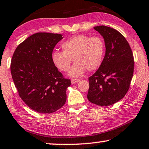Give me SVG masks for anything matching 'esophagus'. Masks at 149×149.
<instances>
[{
    "mask_svg": "<svg viewBox=\"0 0 149 149\" xmlns=\"http://www.w3.org/2000/svg\"><path fill=\"white\" fill-rule=\"evenodd\" d=\"M71 83H72V84H75V83L80 82V80H79V79H71Z\"/></svg>",
    "mask_w": 149,
    "mask_h": 149,
    "instance_id": "obj_1",
    "label": "esophagus"
}]
</instances>
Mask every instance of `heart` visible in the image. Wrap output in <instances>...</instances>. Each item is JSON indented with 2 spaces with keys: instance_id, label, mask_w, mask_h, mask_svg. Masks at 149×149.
Here are the masks:
<instances>
[{
  "instance_id": "heart-1",
  "label": "heart",
  "mask_w": 149,
  "mask_h": 149,
  "mask_svg": "<svg viewBox=\"0 0 149 149\" xmlns=\"http://www.w3.org/2000/svg\"><path fill=\"white\" fill-rule=\"evenodd\" d=\"M63 52L52 53V62L58 70L67 71L72 58L74 64L69 71V76L78 78L86 69L95 71L101 66L105 52V43L100 37L86 35L72 36L61 44Z\"/></svg>"
}]
</instances>
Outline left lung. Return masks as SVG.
<instances>
[{
    "label": "left lung",
    "instance_id": "8db88e82",
    "mask_svg": "<svg viewBox=\"0 0 149 149\" xmlns=\"http://www.w3.org/2000/svg\"><path fill=\"white\" fill-rule=\"evenodd\" d=\"M94 29L104 39L106 53L97 71L89 77L87 98L94 104L108 106L128 91L134 74V56L127 41L116 30L106 26Z\"/></svg>",
    "mask_w": 149,
    "mask_h": 149
}]
</instances>
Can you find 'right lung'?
Segmentation results:
<instances>
[{"instance_id":"add662e5","label":"right lung","mask_w":149,"mask_h":149,"mask_svg":"<svg viewBox=\"0 0 149 149\" xmlns=\"http://www.w3.org/2000/svg\"><path fill=\"white\" fill-rule=\"evenodd\" d=\"M61 34L37 33L22 42L13 53L11 73L24 102L39 113L56 112L66 102L71 80L65 79L52 62Z\"/></svg>"}]
</instances>
